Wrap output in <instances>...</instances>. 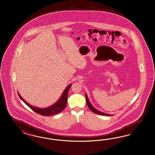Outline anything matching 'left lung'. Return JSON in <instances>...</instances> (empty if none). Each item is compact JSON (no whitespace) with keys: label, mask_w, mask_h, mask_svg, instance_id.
I'll list each match as a JSON object with an SVG mask.
<instances>
[{"label":"left lung","mask_w":155,"mask_h":155,"mask_svg":"<svg viewBox=\"0 0 155 155\" xmlns=\"http://www.w3.org/2000/svg\"><path fill=\"white\" fill-rule=\"evenodd\" d=\"M85 96H86V103L87 104L88 106V107H89L90 110L93 111V113L95 114H98V115H104V116H112V115H110V114H106V113H103V112H101L100 111H99L98 110L95 109L94 108V107L92 106L91 103H90V102L89 99L88 98L87 95L85 94Z\"/></svg>","instance_id":"obj_1"}]
</instances>
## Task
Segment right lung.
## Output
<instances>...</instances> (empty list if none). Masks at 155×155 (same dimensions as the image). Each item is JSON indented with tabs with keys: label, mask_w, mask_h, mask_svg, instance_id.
I'll return each mask as SVG.
<instances>
[{
	"label": "right lung",
	"mask_w": 155,
	"mask_h": 155,
	"mask_svg": "<svg viewBox=\"0 0 155 155\" xmlns=\"http://www.w3.org/2000/svg\"><path fill=\"white\" fill-rule=\"evenodd\" d=\"M71 86V84H69L66 87V89L64 91L61 97L57 101L56 103L53 104L52 106H51L48 107H46V108H39V107L33 106L31 105L30 104L27 103L21 97V96L19 94V92H18V94L20 98L21 99L29 108H31L35 112L38 113L41 115H44V116H51V115H55L58 113H60L62 110H64V108H65L66 103H67L68 91H69V90L70 89Z\"/></svg>",
	"instance_id": "1"
}]
</instances>
